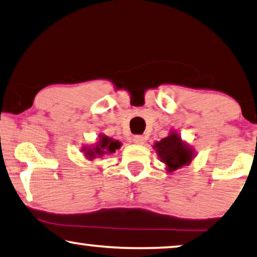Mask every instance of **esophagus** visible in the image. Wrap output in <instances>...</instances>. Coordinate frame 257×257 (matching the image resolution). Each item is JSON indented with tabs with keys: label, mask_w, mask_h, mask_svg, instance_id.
<instances>
[{
	"label": "esophagus",
	"mask_w": 257,
	"mask_h": 257,
	"mask_svg": "<svg viewBox=\"0 0 257 257\" xmlns=\"http://www.w3.org/2000/svg\"><path fill=\"white\" fill-rule=\"evenodd\" d=\"M133 141H134V143H136V144H143L146 139H144L142 135H135L133 137Z\"/></svg>",
	"instance_id": "obj_1"
}]
</instances>
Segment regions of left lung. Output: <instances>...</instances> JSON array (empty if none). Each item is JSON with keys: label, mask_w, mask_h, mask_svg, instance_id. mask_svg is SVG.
Segmentation results:
<instances>
[{"label": "left lung", "mask_w": 257, "mask_h": 257, "mask_svg": "<svg viewBox=\"0 0 257 257\" xmlns=\"http://www.w3.org/2000/svg\"><path fill=\"white\" fill-rule=\"evenodd\" d=\"M155 148L162 161L169 166L171 171L189 164L192 160V150H190L189 147H186L175 133L165 139H162V141L156 143Z\"/></svg>", "instance_id": "8db88e82"}]
</instances>
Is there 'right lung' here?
<instances>
[{"mask_svg":"<svg viewBox=\"0 0 257 257\" xmlns=\"http://www.w3.org/2000/svg\"><path fill=\"white\" fill-rule=\"evenodd\" d=\"M121 146L120 142H117V141H114L113 139H109V137L107 136H101L100 139V142L99 144H97L96 148H94V149H88L87 153H86V155H87L88 157H94L95 155H97V156H102L103 154H113L115 150L118 149Z\"/></svg>","mask_w":257,"mask_h":257,"instance_id":"obj_1","label":"right lung"}]
</instances>
